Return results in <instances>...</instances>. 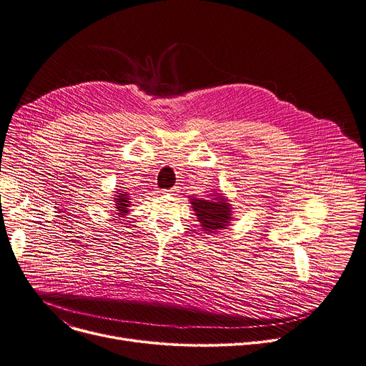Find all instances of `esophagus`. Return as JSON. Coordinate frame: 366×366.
I'll return each instance as SVG.
<instances>
[{"instance_id":"1","label":"esophagus","mask_w":366,"mask_h":366,"mask_svg":"<svg viewBox=\"0 0 366 366\" xmlns=\"http://www.w3.org/2000/svg\"><path fill=\"white\" fill-rule=\"evenodd\" d=\"M174 191H175V189H164V191H163V194H172Z\"/></svg>"}]
</instances>
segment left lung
<instances>
[{
  "mask_svg": "<svg viewBox=\"0 0 366 366\" xmlns=\"http://www.w3.org/2000/svg\"><path fill=\"white\" fill-rule=\"evenodd\" d=\"M189 204L204 234L213 235L223 229H227L230 220L234 219V214H232L234 207L222 192L210 194L206 198L191 197Z\"/></svg>",
  "mask_w": 366,
  "mask_h": 366,
  "instance_id": "8db88e82",
  "label": "left lung"
}]
</instances>
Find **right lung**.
Listing matches in <instances>:
<instances>
[{
    "label": "right lung",
    "mask_w": 366,
    "mask_h": 366,
    "mask_svg": "<svg viewBox=\"0 0 366 366\" xmlns=\"http://www.w3.org/2000/svg\"><path fill=\"white\" fill-rule=\"evenodd\" d=\"M114 197H115L114 198V203H115L114 207L117 209L118 219H122V217H125L129 213V207H131L129 194L125 192V189H117Z\"/></svg>",
    "instance_id": "right-lung-1"
}]
</instances>
